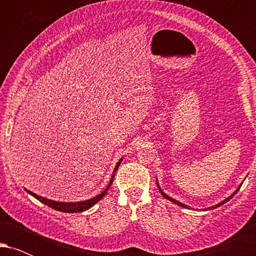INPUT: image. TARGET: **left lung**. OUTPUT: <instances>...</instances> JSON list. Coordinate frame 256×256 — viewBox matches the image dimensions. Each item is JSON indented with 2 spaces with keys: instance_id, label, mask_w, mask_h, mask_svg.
I'll return each instance as SVG.
<instances>
[{
  "instance_id": "left-lung-1",
  "label": "left lung",
  "mask_w": 256,
  "mask_h": 256,
  "mask_svg": "<svg viewBox=\"0 0 256 256\" xmlns=\"http://www.w3.org/2000/svg\"><path fill=\"white\" fill-rule=\"evenodd\" d=\"M158 190H160L161 195H162V196H164V198H167V200H170V201H171V202H173V204H176L180 206V207H183V208H189V206H186V204H182V202H179V201H177V200H174V198H170V196H168V195H166V194H165V192H162V190H161V189H160V186H158ZM238 190H240V188H238V189H237V190H236V192H234V194H232V195H231V196H228V198H225V200H224V201H222V202H220V204H218L213 206V207H210V208H208V210H214V208H216V207H219V206H222V204H226V202H228V200H231L232 198H234V195H236V194H237V192H238Z\"/></svg>"
}]
</instances>
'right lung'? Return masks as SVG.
<instances>
[{
	"label": "right lung",
	"instance_id": "obj_1",
	"mask_svg": "<svg viewBox=\"0 0 256 256\" xmlns=\"http://www.w3.org/2000/svg\"><path fill=\"white\" fill-rule=\"evenodd\" d=\"M122 158H120L119 162L116 164V168H114V172H116V170H118V167L120 165V162H122ZM113 179H114V174L112 176V178H110V184L107 185V188H106V189L101 194H100V195L95 196V198H90V200H86V201H82V202H58V201H52V200L44 198H42V196L36 195V194H34L32 192H30V190H28V189H25V190L28 194H30V195L34 196V198H37L38 201H40L44 204L49 206V207L54 208V210H60V212H64V213H79V212H84V210H89V208L92 207L94 204H98L100 200L104 198L106 194H107L108 190H110V185H112V183H113Z\"/></svg>",
	"mask_w": 256,
	"mask_h": 256
}]
</instances>
